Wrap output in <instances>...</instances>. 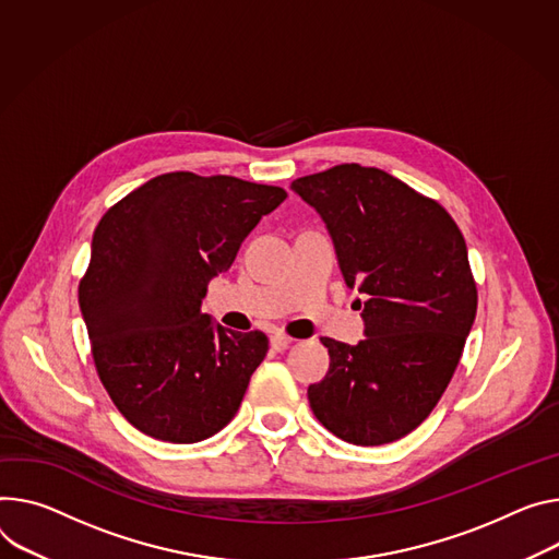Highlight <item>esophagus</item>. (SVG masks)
<instances>
[{
	"instance_id": "1",
	"label": "esophagus",
	"mask_w": 559,
	"mask_h": 559,
	"mask_svg": "<svg viewBox=\"0 0 559 559\" xmlns=\"http://www.w3.org/2000/svg\"><path fill=\"white\" fill-rule=\"evenodd\" d=\"M270 343H272V347H274L276 352H283V349H287V347H289L292 338H289L287 334H283V332H274V334H272V338H270Z\"/></svg>"
}]
</instances>
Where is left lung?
<instances>
[{
    "label": "left lung",
    "mask_w": 559,
    "mask_h": 559,
    "mask_svg": "<svg viewBox=\"0 0 559 559\" xmlns=\"http://www.w3.org/2000/svg\"><path fill=\"white\" fill-rule=\"evenodd\" d=\"M292 189L321 214L345 283L366 294V338L323 336L330 370L308 388L314 417L354 445L413 432L445 392L477 312L462 229L437 200L357 163Z\"/></svg>",
    "instance_id": "8db88e82"
}]
</instances>
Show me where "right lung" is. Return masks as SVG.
Masks as SVG:
<instances>
[{
	"mask_svg": "<svg viewBox=\"0 0 559 559\" xmlns=\"http://www.w3.org/2000/svg\"><path fill=\"white\" fill-rule=\"evenodd\" d=\"M285 198L283 187L171 171L97 223L78 300L97 377L140 432L195 443L238 413L270 341L212 325L200 302Z\"/></svg>",
	"mask_w": 559,
	"mask_h": 559,
	"instance_id": "1",
	"label": "right lung"
}]
</instances>
